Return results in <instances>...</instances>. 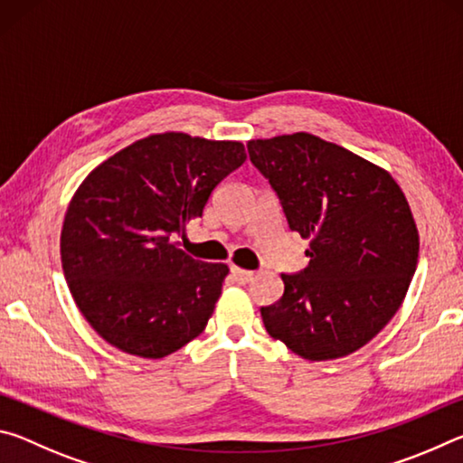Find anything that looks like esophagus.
Masks as SVG:
<instances>
[{
	"label": "esophagus",
	"instance_id": "34e87169",
	"mask_svg": "<svg viewBox=\"0 0 463 463\" xmlns=\"http://www.w3.org/2000/svg\"><path fill=\"white\" fill-rule=\"evenodd\" d=\"M231 273H232V278L239 281V284H247V281L253 279V271L242 269V268H237V265H232V268H231Z\"/></svg>",
	"mask_w": 463,
	"mask_h": 463
}]
</instances>
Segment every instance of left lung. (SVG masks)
Instances as JSON below:
<instances>
[{"label": "left lung", "mask_w": 463, "mask_h": 463, "mask_svg": "<svg viewBox=\"0 0 463 463\" xmlns=\"http://www.w3.org/2000/svg\"><path fill=\"white\" fill-rule=\"evenodd\" d=\"M278 192L289 229L310 241L308 268L286 276L261 308L273 339L308 362H331L370 343L401 308L419 261L409 202L386 169L294 132L247 143Z\"/></svg>", "instance_id": "1"}]
</instances>
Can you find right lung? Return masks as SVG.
Wrapping results in <instances>:
<instances>
[{
    "label": "right lung",
    "instance_id": "right-lung-1",
    "mask_svg": "<svg viewBox=\"0 0 463 463\" xmlns=\"http://www.w3.org/2000/svg\"><path fill=\"white\" fill-rule=\"evenodd\" d=\"M245 159L239 140L167 130L135 140L83 179L62 221L61 263L101 339L161 359L206 328L229 265L192 260L174 239Z\"/></svg>",
    "mask_w": 463,
    "mask_h": 463
}]
</instances>
